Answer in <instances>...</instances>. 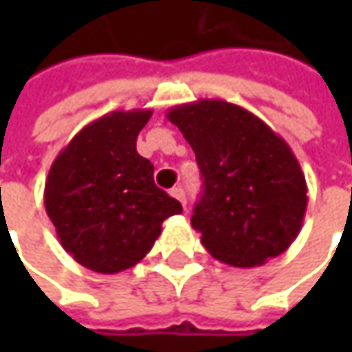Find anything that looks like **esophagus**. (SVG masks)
<instances>
[{
    "mask_svg": "<svg viewBox=\"0 0 352 352\" xmlns=\"http://www.w3.org/2000/svg\"><path fill=\"white\" fill-rule=\"evenodd\" d=\"M171 195L175 197L177 201H181V206H185V191L181 187H173L171 189Z\"/></svg>",
    "mask_w": 352,
    "mask_h": 352,
    "instance_id": "obj_1",
    "label": "esophagus"
}]
</instances>
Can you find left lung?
<instances>
[{"mask_svg":"<svg viewBox=\"0 0 352 352\" xmlns=\"http://www.w3.org/2000/svg\"><path fill=\"white\" fill-rule=\"evenodd\" d=\"M195 153L204 193L191 226L206 250L232 267H258L302 230L308 185L289 144L261 118L224 100L167 111Z\"/></svg>","mask_w":352,"mask_h":352,"instance_id":"obj_1","label":"left lung"}]
</instances>
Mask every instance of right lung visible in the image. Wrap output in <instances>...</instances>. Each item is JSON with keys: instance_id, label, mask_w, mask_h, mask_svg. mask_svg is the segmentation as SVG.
I'll return each mask as SVG.
<instances>
[{"instance_id": "add662e5", "label": "right lung", "mask_w": 352, "mask_h": 352, "mask_svg": "<svg viewBox=\"0 0 352 352\" xmlns=\"http://www.w3.org/2000/svg\"><path fill=\"white\" fill-rule=\"evenodd\" d=\"M153 109H116L79 130L54 159L44 208L63 248L96 273L140 263L181 204L155 185L148 159L136 151Z\"/></svg>"}]
</instances>
